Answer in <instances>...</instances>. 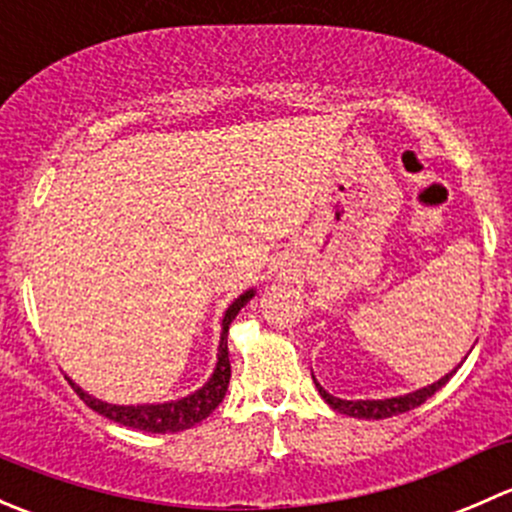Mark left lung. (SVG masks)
<instances>
[{
  "label": "left lung",
  "instance_id": "8db88e82",
  "mask_svg": "<svg viewBox=\"0 0 512 512\" xmlns=\"http://www.w3.org/2000/svg\"><path fill=\"white\" fill-rule=\"evenodd\" d=\"M466 359V356H463ZM461 366V364H458ZM456 366V369H458ZM456 369L448 371L446 376H441L438 381H433V384L423 386V389H416V391H409V394L404 396H391V399H356V401H347V399H339V396H332L327 389H324L322 384H319L317 379H314V386H317L319 396H322L324 401H327L329 406H332L334 411H339V414L344 416H354V418H389V416H399V414H406V411L416 409V406H421L423 401L428 399V396L436 394L441 386H446V381L451 379L453 374H456Z\"/></svg>",
  "mask_w": 512,
  "mask_h": 512
}]
</instances>
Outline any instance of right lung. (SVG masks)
I'll list each match as a JSON object with an SVG mask.
<instances>
[{
	"mask_svg": "<svg viewBox=\"0 0 512 512\" xmlns=\"http://www.w3.org/2000/svg\"><path fill=\"white\" fill-rule=\"evenodd\" d=\"M255 297V289H247L242 292L223 314V329H220V347H218V361H215V369L210 374V379L200 386L193 394L183 396V399L175 401H163V404H108V401L96 399L89 391L81 389L76 381L69 384L76 394L81 396L89 409H94L96 414L111 418V421L121 423V426L138 428V431L148 433H178L185 428H193L195 423H200L203 418H208L215 409L220 406V401L225 399L227 384H230V356H227V329H230L232 319L237 317L242 307H245L250 299Z\"/></svg>",
	"mask_w": 512,
	"mask_h": 512,
	"instance_id": "add662e5",
	"label": "right lung"
}]
</instances>
